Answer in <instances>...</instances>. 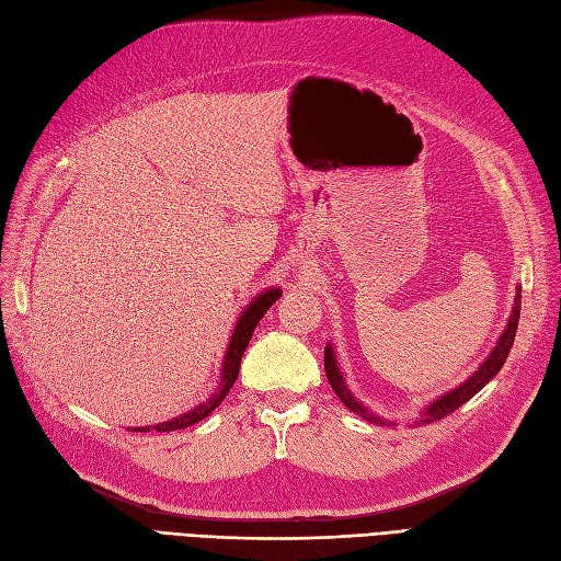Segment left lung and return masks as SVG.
<instances>
[{
	"label": "left lung",
	"instance_id": "8db88e82",
	"mask_svg": "<svg viewBox=\"0 0 561 561\" xmlns=\"http://www.w3.org/2000/svg\"><path fill=\"white\" fill-rule=\"evenodd\" d=\"M519 293H522V290H517L513 316H511V320H507V328H505V332L501 334L496 348L489 353V358L484 360V365H482L478 371H474V375H472L466 383H461L458 388H454L451 393H447V396H443L439 400H435L433 404H428V410L423 412L421 423H433V421H439V419L449 416V414L456 412L458 407H461L463 402H468L474 393H480V390L499 375L503 363H505V358H507V353H511L513 342H515V332H517V322H519V309H522V295H519ZM325 375H328L330 386L334 388V393L339 396V400H342L351 412H355V414L367 419V421H371V423H379V426H383V423H388L386 419L375 416L371 412H367L365 407L353 398V393H351V390H348L346 383H344L342 371H339V367H336L332 346H325Z\"/></svg>",
	"mask_w": 561,
	"mask_h": 561
}]
</instances>
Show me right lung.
<instances>
[{"mask_svg":"<svg viewBox=\"0 0 561 561\" xmlns=\"http://www.w3.org/2000/svg\"><path fill=\"white\" fill-rule=\"evenodd\" d=\"M283 293L278 290H266L264 295H260L257 299H254L250 307L243 311V316L239 318V325H236L233 334H231V342H229V348H227V358H225V365H222V379H219V388L213 393V398H208V402H203L201 407H196V410L186 412L173 421H165V423H159V426H154L159 433H168V431H180V428H186V426H194V423H198L201 419H206L215 407L222 402L227 398V393L231 390V386L236 383V379H239V369H241V358H243V351L248 348L250 344V336L254 332V328H257V322L262 320V316L274 307L276 299L280 297ZM135 433H147V428H133Z\"/></svg>","mask_w":561,"mask_h":561,"instance_id":"add662e5","label":"right lung"}]
</instances>
